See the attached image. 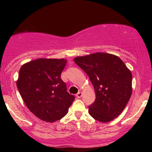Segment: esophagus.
<instances>
[{
    "instance_id": "34e87169",
    "label": "esophagus",
    "mask_w": 152,
    "mask_h": 152,
    "mask_svg": "<svg viewBox=\"0 0 152 152\" xmlns=\"http://www.w3.org/2000/svg\"><path fill=\"white\" fill-rule=\"evenodd\" d=\"M76 97H77V98H78V99L81 98V97L82 96V93H81V92H78V93H77V94H76Z\"/></svg>"
}]
</instances>
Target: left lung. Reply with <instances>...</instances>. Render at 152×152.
<instances>
[{
  "mask_svg": "<svg viewBox=\"0 0 152 152\" xmlns=\"http://www.w3.org/2000/svg\"><path fill=\"white\" fill-rule=\"evenodd\" d=\"M74 62L89 77L96 100L88 113L101 122L116 118L126 107L132 95V75L116 56L96 53L74 58Z\"/></svg>",
  "mask_w": 152,
  "mask_h": 152,
  "instance_id": "8db88e82",
  "label": "left lung"
}]
</instances>
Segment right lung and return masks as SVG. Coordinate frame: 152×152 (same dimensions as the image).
Returning <instances> with one entry per match:
<instances>
[{"instance_id":"right-lung-1","label":"right lung","mask_w":152,"mask_h":152,"mask_svg":"<svg viewBox=\"0 0 152 152\" xmlns=\"http://www.w3.org/2000/svg\"><path fill=\"white\" fill-rule=\"evenodd\" d=\"M65 59L39 58L25 64L19 71L17 88L31 112L47 122L67 114L75 97L61 78Z\"/></svg>"}]
</instances>
